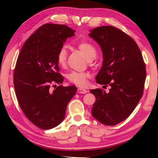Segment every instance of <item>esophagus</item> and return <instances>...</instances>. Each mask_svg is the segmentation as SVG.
Returning <instances> with one entry per match:
<instances>
[{
  "instance_id": "1",
  "label": "esophagus",
  "mask_w": 158,
  "mask_h": 158,
  "mask_svg": "<svg viewBox=\"0 0 158 158\" xmlns=\"http://www.w3.org/2000/svg\"><path fill=\"white\" fill-rule=\"evenodd\" d=\"M77 90H78L79 93H82V94H84V93H86L88 92L87 90H85L84 89H81V88H79Z\"/></svg>"
}]
</instances>
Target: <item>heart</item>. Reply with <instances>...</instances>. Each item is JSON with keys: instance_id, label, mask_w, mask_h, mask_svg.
<instances>
[{"instance_id": "b5f03b06", "label": "heart", "mask_w": 158, "mask_h": 158, "mask_svg": "<svg viewBox=\"0 0 158 158\" xmlns=\"http://www.w3.org/2000/svg\"><path fill=\"white\" fill-rule=\"evenodd\" d=\"M77 47L84 53V56L89 63H91V60L94 59L97 55V49L91 43L86 41H81L77 44ZM68 58V52L65 47H62L58 50L56 56V60L58 65L60 67H65ZM90 77V74L88 72H78L71 71L66 74V77L69 82L74 84L78 86H85L87 84L88 79Z\"/></svg>"}]
</instances>
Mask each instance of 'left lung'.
Masks as SVG:
<instances>
[{
	"instance_id": "8db88e82",
	"label": "left lung",
	"mask_w": 158,
	"mask_h": 158,
	"mask_svg": "<svg viewBox=\"0 0 158 158\" xmlns=\"http://www.w3.org/2000/svg\"><path fill=\"white\" fill-rule=\"evenodd\" d=\"M90 31L104 58L96 82L111 86L107 93L101 89L90 90L96 98L91 113L101 123L115 125L132 113L142 97L146 65L135 41L119 28L102 26Z\"/></svg>"
}]
</instances>
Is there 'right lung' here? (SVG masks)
<instances>
[{
	"label": "right lung",
	"mask_w": 158,
	"mask_h": 158,
	"mask_svg": "<svg viewBox=\"0 0 158 158\" xmlns=\"http://www.w3.org/2000/svg\"><path fill=\"white\" fill-rule=\"evenodd\" d=\"M74 32L65 25L41 26L23 44L16 63L14 86L19 105L29 121L42 130L63 121L77 90L74 85H60L63 77L56 60L58 50Z\"/></svg>",
	"instance_id": "right-lung-1"
}]
</instances>
